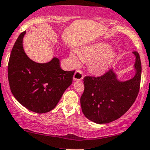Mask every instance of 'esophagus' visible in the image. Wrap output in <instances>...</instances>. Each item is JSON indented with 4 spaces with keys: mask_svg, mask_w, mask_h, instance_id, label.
<instances>
[{
    "mask_svg": "<svg viewBox=\"0 0 150 150\" xmlns=\"http://www.w3.org/2000/svg\"><path fill=\"white\" fill-rule=\"evenodd\" d=\"M83 79V72L80 70H76L73 75V80H82Z\"/></svg>",
    "mask_w": 150,
    "mask_h": 150,
    "instance_id": "34e87169",
    "label": "esophagus"
}]
</instances>
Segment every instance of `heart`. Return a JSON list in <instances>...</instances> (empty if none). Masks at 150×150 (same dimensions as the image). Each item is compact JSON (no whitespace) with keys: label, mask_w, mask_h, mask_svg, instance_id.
<instances>
[{"label":"heart","mask_w":150,"mask_h":150,"mask_svg":"<svg viewBox=\"0 0 150 150\" xmlns=\"http://www.w3.org/2000/svg\"><path fill=\"white\" fill-rule=\"evenodd\" d=\"M70 52V59L72 65H78L80 58L83 61H88V69L96 75H103L107 72L117 58V53L111 49L108 44L98 42Z\"/></svg>","instance_id":"1"}]
</instances>
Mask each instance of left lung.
<instances>
[{"mask_svg": "<svg viewBox=\"0 0 150 150\" xmlns=\"http://www.w3.org/2000/svg\"><path fill=\"white\" fill-rule=\"evenodd\" d=\"M135 56V75L121 81L113 69L100 77H85L84 92L80 98L82 111L96 124H107L124 114L134 103L139 91L142 64L139 54Z\"/></svg>", "mask_w": 150, "mask_h": 150, "instance_id": "left-lung-1", "label": "left lung"}]
</instances>
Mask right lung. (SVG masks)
<instances>
[{"instance_id":"add662e5","label":"right lung","mask_w":150,"mask_h":150,"mask_svg":"<svg viewBox=\"0 0 150 150\" xmlns=\"http://www.w3.org/2000/svg\"><path fill=\"white\" fill-rule=\"evenodd\" d=\"M26 31L14 44L8 66L11 91L22 105L37 113L55 108L64 91L72 84L75 71H64L57 57L47 63L31 60L25 53L23 39Z\"/></svg>"}]
</instances>
